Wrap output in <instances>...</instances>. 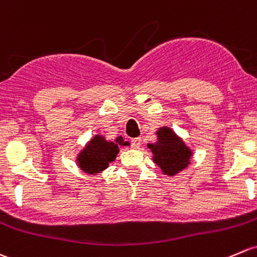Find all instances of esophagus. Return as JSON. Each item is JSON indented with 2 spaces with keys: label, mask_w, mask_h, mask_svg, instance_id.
<instances>
[{
  "label": "esophagus",
  "mask_w": 257,
  "mask_h": 257,
  "mask_svg": "<svg viewBox=\"0 0 257 257\" xmlns=\"http://www.w3.org/2000/svg\"><path fill=\"white\" fill-rule=\"evenodd\" d=\"M132 145H133V148H136V149H139L140 145H142V139H140V138H134V139H132Z\"/></svg>",
  "instance_id": "34e87169"
}]
</instances>
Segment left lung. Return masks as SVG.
<instances>
[{"label": "left lung", "mask_w": 257, "mask_h": 257, "mask_svg": "<svg viewBox=\"0 0 257 257\" xmlns=\"http://www.w3.org/2000/svg\"><path fill=\"white\" fill-rule=\"evenodd\" d=\"M156 136L158 140L153 144H148L153 153L154 163L160 167L164 175L175 176L188 166L193 154L192 150L169 126L159 128Z\"/></svg>", "instance_id": "1"}]
</instances>
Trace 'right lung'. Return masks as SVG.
<instances>
[{"instance_id":"add662e5","label":"right lung","mask_w":257,"mask_h":257,"mask_svg":"<svg viewBox=\"0 0 257 257\" xmlns=\"http://www.w3.org/2000/svg\"><path fill=\"white\" fill-rule=\"evenodd\" d=\"M125 145H129V143L124 142L121 137L109 142L103 136L96 134L77 155V166L88 175L99 174L115 160L119 147Z\"/></svg>"}]
</instances>
